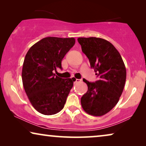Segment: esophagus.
<instances>
[{
  "label": "esophagus",
  "mask_w": 146,
  "mask_h": 146,
  "mask_svg": "<svg viewBox=\"0 0 146 146\" xmlns=\"http://www.w3.org/2000/svg\"><path fill=\"white\" fill-rule=\"evenodd\" d=\"M73 81H74V83H80L81 81V79H74V78H73Z\"/></svg>",
  "instance_id": "obj_1"
}]
</instances>
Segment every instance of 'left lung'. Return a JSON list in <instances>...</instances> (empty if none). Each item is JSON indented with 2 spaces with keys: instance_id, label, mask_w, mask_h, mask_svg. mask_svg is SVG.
Instances as JSON below:
<instances>
[{
  "instance_id": "1",
  "label": "left lung",
  "mask_w": 146,
  "mask_h": 146,
  "mask_svg": "<svg viewBox=\"0 0 146 146\" xmlns=\"http://www.w3.org/2000/svg\"><path fill=\"white\" fill-rule=\"evenodd\" d=\"M77 40L98 77L94 83L83 79L88 90L81 99V106L89 115L102 116L119 102L126 80L125 65L118 50L107 40L80 37Z\"/></svg>"
}]
</instances>
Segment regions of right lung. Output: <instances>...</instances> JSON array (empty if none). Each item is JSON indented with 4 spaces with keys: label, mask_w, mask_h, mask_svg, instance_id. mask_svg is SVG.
Returning a JSON list of instances; mask_svg holds the SVG:
<instances>
[{
    "label": "right lung",
    "mask_w": 146,
    "mask_h": 146,
    "mask_svg": "<svg viewBox=\"0 0 146 146\" xmlns=\"http://www.w3.org/2000/svg\"><path fill=\"white\" fill-rule=\"evenodd\" d=\"M75 43L74 38L48 36L33 44L25 56L23 87L33 108L43 115H54L64 108L74 81L53 72L61 69L62 60Z\"/></svg>",
    "instance_id": "obj_1"
}]
</instances>
